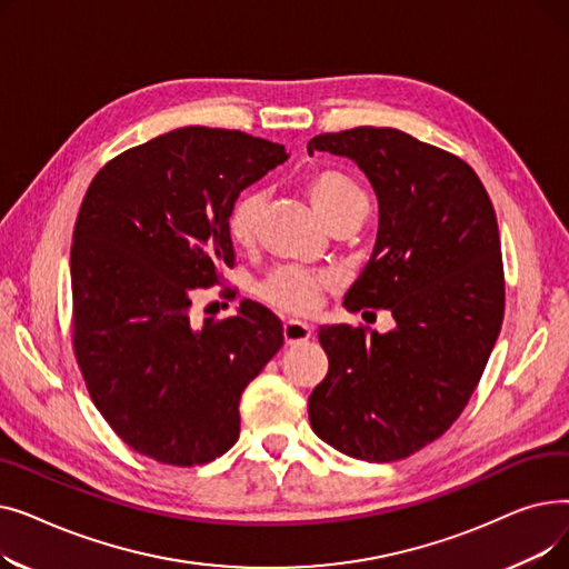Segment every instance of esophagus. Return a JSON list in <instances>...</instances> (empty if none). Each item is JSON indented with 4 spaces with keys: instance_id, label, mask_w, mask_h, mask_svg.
<instances>
[{
    "instance_id": "esophagus-1",
    "label": "esophagus",
    "mask_w": 569,
    "mask_h": 569,
    "mask_svg": "<svg viewBox=\"0 0 569 569\" xmlns=\"http://www.w3.org/2000/svg\"><path fill=\"white\" fill-rule=\"evenodd\" d=\"M311 337H313V330L307 322H300V320H286L283 322V339H286L288 346L305 343Z\"/></svg>"
}]
</instances>
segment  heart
I'll return each instance as SVG.
<instances>
[{
    "mask_svg": "<svg viewBox=\"0 0 569 569\" xmlns=\"http://www.w3.org/2000/svg\"><path fill=\"white\" fill-rule=\"evenodd\" d=\"M307 193L327 226L367 212V196L350 174L339 168H316L305 179ZM264 196L258 189L239 193L228 209V237L239 249H251L258 239ZM327 281L300 267H279L260 286V300L290 316H311L320 307Z\"/></svg>",
    "mask_w": 569,
    "mask_h": 569,
    "instance_id": "obj_1",
    "label": "heart"
}]
</instances>
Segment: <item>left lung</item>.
Returning <instances> with one entry per match:
<instances>
[{"mask_svg":"<svg viewBox=\"0 0 569 569\" xmlns=\"http://www.w3.org/2000/svg\"><path fill=\"white\" fill-rule=\"evenodd\" d=\"M365 170L378 196L371 260L343 300L390 309L397 327H320L330 369L309 397L318 438L362 461H399L440 438L480 382L505 313L491 198L459 157L399 129L355 127L309 140Z\"/></svg>","mask_w":569,"mask_h":569,"instance_id":"8db88e82","label":"left lung"}]
</instances>
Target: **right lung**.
I'll list each match as a JSON object with an SVG mask.
<instances>
[{"label":"right lung","instance_id":"obj_1","mask_svg":"<svg viewBox=\"0 0 569 569\" xmlns=\"http://www.w3.org/2000/svg\"><path fill=\"white\" fill-rule=\"evenodd\" d=\"M283 161L279 142L184 127L110 159L82 198L73 355L103 420L138 455L191 468L239 438V399L283 346V325L251 300L198 322L191 300L234 264L232 200Z\"/></svg>","mask_w":569,"mask_h":569}]
</instances>
